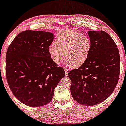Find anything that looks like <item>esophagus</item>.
<instances>
[{"mask_svg":"<svg viewBox=\"0 0 126 126\" xmlns=\"http://www.w3.org/2000/svg\"><path fill=\"white\" fill-rule=\"evenodd\" d=\"M64 72H65V73H66V75H67L68 74V73L69 72V70L67 69V68H64Z\"/></svg>","mask_w":126,"mask_h":126,"instance_id":"esophagus-1","label":"esophagus"}]
</instances>
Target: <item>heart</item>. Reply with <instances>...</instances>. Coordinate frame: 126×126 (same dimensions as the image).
<instances>
[{"label": "heart", "mask_w": 126, "mask_h": 126, "mask_svg": "<svg viewBox=\"0 0 126 126\" xmlns=\"http://www.w3.org/2000/svg\"><path fill=\"white\" fill-rule=\"evenodd\" d=\"M91 47V40L87 36L76 30L67 29L59 33L56 43L50 45L48 51L55 63L59 64L64 56L70 67L76 68L86 61Z\"/></svg>", "instance_id": "b5f03b06"}]
</instances>
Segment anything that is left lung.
Here are the masks:
<instances>
[{
	"label": "left lung",
	"instance_id": "obj_1",
	"mask_svg": "<svg viewBox=\"0 0 126 126\" xmlns=\"http://www.w3.org/2000/svg\"><path fill=\"white\" fill-rule=\"evenodd\" d=\"M92 47L84 63L70 71L73 98L85 106L99 104L113 93L119 81L120 55L117 46L105 32L89 31Z\"/></svg>",
	"mask_w": 126,
	"mask_h": 126
}]
</instances>
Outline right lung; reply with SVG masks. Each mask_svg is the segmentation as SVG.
I'll use <instances>...</instances> for the list:
<instances>
[{"label": "right lung", "mask_w": 126, "mask_h": 126, "mask_svg": "<svg viewBox=\"0 0 126 126\" xmlns=\"http://www.w3.org/2000/svg\"><path fill=\"white\" fill-rule=\"evenodd\" d=\"M53 33L26 30L7 48L6 75L10 90L20 101L30 107L50 103L54 89L65 76L63 68L51 59L48 48Z\"/></svg>", "instance_id": "add662e5"}]
</instances>
